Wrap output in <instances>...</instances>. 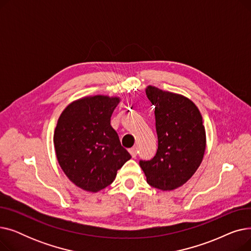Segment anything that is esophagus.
Returning a JSON list of instances; mask_svg holds the SVG:
<instances>
[{
    "label": "esophagus",
    "mask_w": 251,
    "mask_h": 251,
    "mask_svg": "<svg viewBox=\"0 0 251 251\" xmlns=\"http://www.w3.org/2000/svg\"><path fill=\"white\" fill-rule=\"evenodd\" d=\"M129 152H130V154H131V155H132V157H136V155H137V151H136V150H135L134 148L130 149V150H129Z\"/></svg>",
    "instance_id": "1"
}]
</instances>
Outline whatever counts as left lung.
I'll list each match as a JSON object with an SVG mask.
<instances>
[{
    "label": "left lung",
    "mask_w": 251,
    "mask_h": 251,
    "mask_svg": "<svg viewBox=\"0 0 251 251\" xmlns=\"http://www.w3.org/2000/svg\"><path fill=\"white\" fill-rule=\"evenodd\" d=\"M153 104L157 151L139 165L151 186L173 190L186 183L201 164L205 151V129L196 105L180 95L148 86Z\"/></svg>",
    "instance_id": "8db88e82"
}]
</instances>
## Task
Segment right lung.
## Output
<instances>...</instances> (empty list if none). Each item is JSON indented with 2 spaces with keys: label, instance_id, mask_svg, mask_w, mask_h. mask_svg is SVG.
Listing matches in <instances>:
<instances>
[{
  "label": "right lung",
  "instance_id": "1",
  "mask_svg": "<svg viewBox=\"0 0 251 251\" xmlns=\"http://www.w3.org/2000/svg\"><path fill=\"white\" fill-rule=\"evenodd\" d=\"M118 103V98H84L69 104L59 118L54 134L57 159L79 188L90 192L105 188L131 159L111 126Z\"/></svg>",
  "mask_w": 251,
  "mask_h": 251
}]
</instances>
